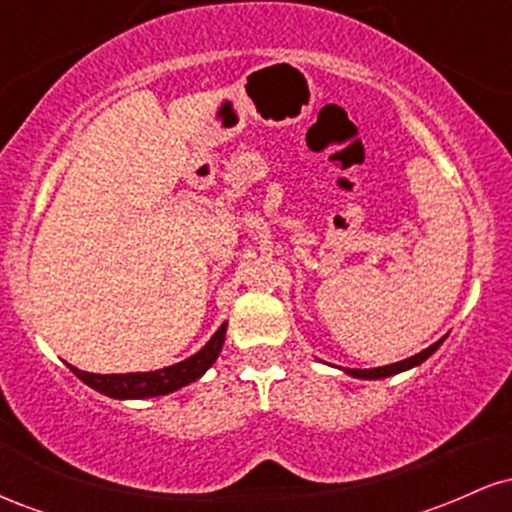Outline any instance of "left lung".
<instances>
[{"label":"left lung","instance_id":"left-lung-1","mask_svg":"<svg viewBox=\"0 0 512 512\" xmlns=\"http://www.w3.org/2000/svg\"><path fill=\"white\" fill-rule=\"evenodd\" d=\"M443 342H445V337H443V339H438L436 344L428 346V349L419 351V354H416V356H409V358H404V361L390 363V366H380V368H342V370H344L346 375H351V378H361V380H383V378H390V375L404 373V370L421 366V363H424L428 356L436 354L438 346L443 344Z\"/></svg>","mask_w":512,"mask_h":512}]
</instances>
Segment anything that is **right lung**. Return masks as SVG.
Returning a JSON list of instances; mask_svg holds the SVG:
<instances>
[{"label": "right lung", "mask_w": 512, "mask_h": 512, "mask_svg": "<svg viewBox=\"0 0 512 512\" xmlns=\"http://www.w3.org/2000/svg\"><path fill=\"white\" fill-rule=\"evenodd\" d=\"M226 327L228 322H223L219 330L214 332V337L209 339L197 354H192L185 361L173 363V366L149 370V373H113V375H98V373H86L74 366L72 373L81 383L93 387L96 392H101L105 397L113 399H149V397H161L170 395V392L180 390V387L195 383L202 378L207 370L214 366L216 358H219L223 342H226Z\"/></svg>", "instance_id": "1"}]
</instances>
